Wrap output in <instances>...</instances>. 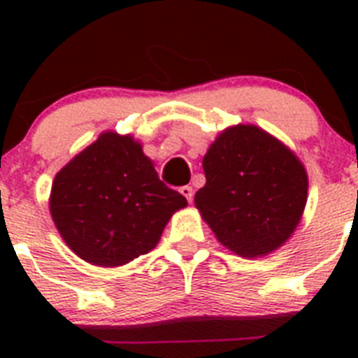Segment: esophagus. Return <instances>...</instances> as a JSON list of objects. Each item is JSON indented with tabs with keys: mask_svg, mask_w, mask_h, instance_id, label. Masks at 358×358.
Masks as SVG:
<instances>
[{
	"mask_svg": "<svg viewBox=\"0 0 358 358\" xmlns=\"http://www.w3.org/2000/svg\"><path fill=\"white\" fill-rule=\"evenodd\" d=\"M179 192H181V195L186 199V201L192 202V199H194V189H192V186H181Z\"/></svg>",
	"mask_w": 358,
	"mask_h": 358,
	"instance_id": "esophagus-1",
	"label": "esophagus"
}]
</instances>
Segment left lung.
Here are the masks:
<instances>
[{
  "mask_svg": "<svg viewBox=\"0 0 358 358\" xmlns=\"http://www.w3.org/2000/svg\"><path fill=\"white\" fill-rule=\"evenodd\" d=\"M206 185L195 208L224 248L260 258L292 236L308 199V176L299 157L256 125H233L202 157Z\"/></svg>",
  "mask_w": 358,
  "mask_h": 358,
  "instance_id": "1",
  "label": "left lung"
}]
</instances>
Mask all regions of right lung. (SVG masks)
I'll return each instance as SVG.
<instances>
[{"mask_svg": "<svg viewBox=\"0 0 358 358\" xmlns=\"http://www.w3.org/2000/svg\"><path fill=\"white\" fill-rule=\"evenodd\" d=\"M188 206L159 181L132 134L106 131L57 173L50 213L78 258L120 267L156 248L176 211Z\"/></svg>", "mask_w": 358, "mask_h": 358, "instance_id": "add662e5", "label": "right lung"}]
</instances>
